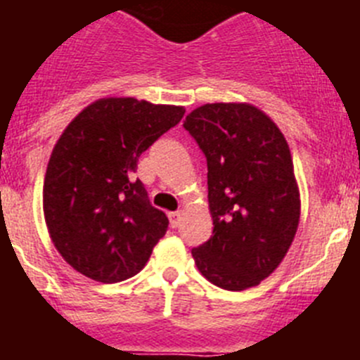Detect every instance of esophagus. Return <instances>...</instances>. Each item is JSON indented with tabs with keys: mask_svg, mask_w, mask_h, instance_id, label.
<instances>
[{
	"mask_svg": "<svg viewBox=\"0 0 360 360\" xmlns=\"http://www.w3.org/2000/svg\"><path fill=\"white\" fill-rule=\"evenodd\" d=\"M180 219H182V211H174L169 212V221H171V227H178L180 225Z\"/></svg>",
	"mask_w": 360,
	"mask_h": 360,
	"instance_id": "esophagus-1",
	"label": "esophagus"
}]
</instances>
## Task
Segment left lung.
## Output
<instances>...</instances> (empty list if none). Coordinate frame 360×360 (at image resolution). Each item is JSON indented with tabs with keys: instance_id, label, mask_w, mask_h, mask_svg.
Returning <instances> with one entry per match:
<instances>
[{
	"instance_id": "obj_1",
	"label": "left lung",
	"mask_w": 360,
	"mask_h": 360,
	"mask_svg": "<svg viewBox=\"0 0 360 360\" xmlns=\"http://www.w3.org/2000/svg\"><path fill=\"white\" fill-rule=\"evenodd\" d=\"M207 158L212 236L193 257L212 285L245 290L269 278L290 249L301 214L290 149L262 110L203 104L186 117Z\"/></svg>"
}]
</instances>
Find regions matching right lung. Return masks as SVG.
<instances>
[{"label": "right lung", "mask_w": 360, "mask_h": 360, "mask_svg": "<svg viewBox=\"0 0 360 360\" xmlns=\"http://www.w3.org/2000/svg\"><path fill=\"white\" fill-rule=\"evenodd\" d=\"M184 113L133 97L98 98L63 131L46 167L43 211L56 249L82 276L117 283L148 263L169 219L133 173Z\"/></svg>", "instance_id": "right-lung-1"}]
</instances>
